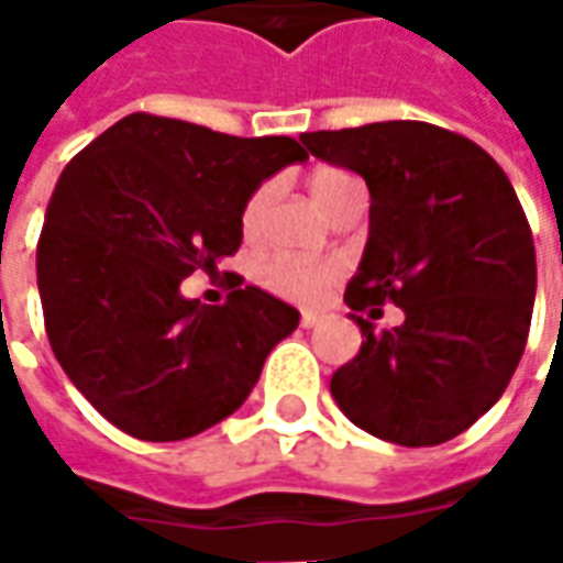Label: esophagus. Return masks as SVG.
Instances as JSON below:
<instances>
[{
	"instance_id": "34e87169",
	"label": "esophagus",
	"mask_w": 563,
	"mask_h": 563,
	"mask_svg": "<svg viewBox=\"0 0 563 563\" xmlns=\"http://www.w3.org/2000/svg\"><path fill=\"white\" fill-rule=\"evenodd\" d=\"M301 325H305V329H313V325H319V313H313V310H305V313H301Z\"/></svg>"
}]
</instances>
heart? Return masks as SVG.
Segmentation results:
<instances>
[{
	"label": "heart",
	"mask_w": 563,
	"mask_h": 563,
	"mask_svg": "<svg viewBox=\"0 0 563 563\" xmlns=\"http://www.w3.org/2000/svg\"><path fill=\"white\" fill-rule=\"evenodd\" d=\"M307 189L317 201L319 208L331 213L338 201L350 196L353 189H358L353 177L341 168H313L307 177ZM271 205V186H258L253 196L246 198L244 210H241V229L246 234H256L262 220H265V210ZM341 265L338 262H307V258H292V256H274L268 258L262 268H258V283L268 289V292L289 298V301H317L319 295L329 289L331 283L338 280Z\"/></svg>",
	"instance_id": "1"
}]
</instances>
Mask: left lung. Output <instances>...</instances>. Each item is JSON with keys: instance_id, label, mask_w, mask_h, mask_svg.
<instances>
[{"instance_id": "left-lung-1", "label": "left lung", "mask_w": 563, "mask_h": 563, "mask_svg": "<svg viewBox=\"0 0 563 563\" xmlns=\"http://www.w3.org/2000/svg\"><path fill=\"white\" fill-rule=\"evenodd\" d=\"M301 141L371 189L365 256L343 295L365 341L331 395L379 440L446 443L495 407L528 343L537 256L516 189L479 144L419 120ZM386 300L405 322L374 332Z\"/></svg>"}]
</instances>
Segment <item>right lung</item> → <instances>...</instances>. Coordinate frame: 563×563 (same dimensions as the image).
<instances>
[{
  "label": "right lung",
  "instance_id": "obj_1",
  "mask_svg": "<svg viewBox=\"0 0 563 563\" xmlns=\"http://www.w3.org/2000/svg\"><path fill=\"white\" fill-rule=\"evenodd\" d=\"M305 159L286 135L129 114L59 174L35 253L44 329L68 379L120 431L165 443L213 428L298 329L301 313L258 286L210 307L180 283L238 253L246 198Z\"/></svg>",
  "mask_w": 563,
  "mask_h": 563
}]
</instances>
